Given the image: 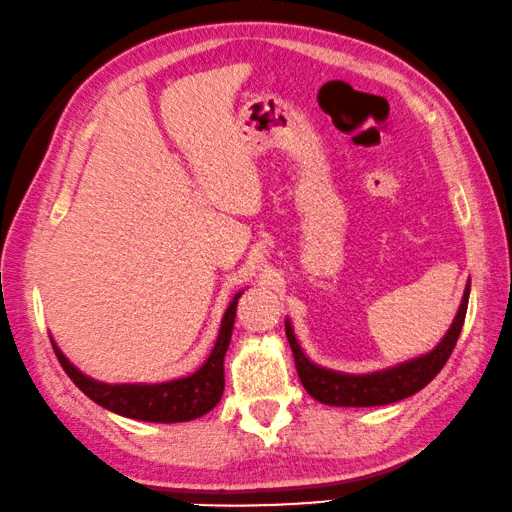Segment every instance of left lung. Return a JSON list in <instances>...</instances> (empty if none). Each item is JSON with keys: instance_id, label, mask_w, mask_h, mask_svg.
Returning a JSON list of instances; mask_svg holds the SVG:
<instances>
[{"instance_id": "8db88e82", "label": "left lung", "mask_w": 512, "mask_h": 512, "mask_svg": "<svg viewBox=\"0 0 512 512\" xmlns=\"http://www.w3.org/2000/svg\"><path fill=\"white\" fill-rule=\"evenodd\" d=\"M469 286L471 283H467L465 288V297H462L458 316H455L451 329H448L442 343H439L435 350L423 357L405 361V364L400 366L387 368V371H377L368 375H345L327 371V368L313 364V361L306 359L300 343H297V338L293 334V327H290V322L286 320V336L290 348H293L295 368L304 389L309 391L313 398L320 400V403L336 407H375L414 396L416 391H421L432 377L442 371L448 357H451L455 343H458V336L462 332V325H465Z\"/></svg>"}]
</instances>
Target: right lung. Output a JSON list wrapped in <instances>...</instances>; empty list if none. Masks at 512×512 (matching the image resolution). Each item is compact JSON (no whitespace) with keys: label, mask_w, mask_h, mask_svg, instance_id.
<instances>
[{"label":"right lung","mask_w":512,"mask_h":512,"mask_svg":"<svg viewBox=\"0 0 512 512\" xmlns=\"http://www.w3.org/2000/svg\"><path fill=\"white\" fill-rule=\"evenodd\" d=\"M240 295L242 293L233 297V302L224 313L217 343L206 364L196 373L180 377V380L162 384H105L77 371L64 357V352L57 348V343L52 341L54 355H57L59 364L64 366V371L80 387V391L109 412L151 423H180L199 419L219 403L224 393V355L231 343L235 306H238Z\"/></svg>","instance_id":"obj_1"}]
</instances>
